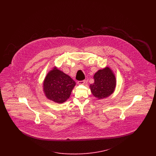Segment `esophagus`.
Wrapping results in <instances>:
<instances>
[{
  "label": "esophagus",
  "instance_id": "1",
  "mask_svg": "<svg viewBox=\"0 0 156 156\" xmlns=\"http://www.w3.org/2000/svg\"><path fill=\"white\" fill-rule=\"evenodd\" d=\"M85 81H82L78 82V85H83L85 83Z\"/></svg>",
  "mask_w": 156,
  "mask_h": 156
}]
</instances>
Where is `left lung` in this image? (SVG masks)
Wrapping results in <instances>:
<instances>
[{
  "mask_svg": "<svg viewBox=\"0 0 156 156\" xmlns=\"http://www.w3.org/2000/svg\"><path fill=\"white\" fill-rule=\"evenodd\" d=\"M94 82L89 85L92 95L97 99H102L111 96L116 86L115 73L110 67L99 69L94 76Z\"/></svg>",
  "mask_w": 156,
  "mask_h": 156,
  "instance_id": "8db88e82",
  "label": "left lung"
}]
</instances>
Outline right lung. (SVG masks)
<instances>
[{
  "label": "right lung",
  "mask_w": 156,
  "mask_h": 156,
  "mask_svg": "<svg viewBox=\"0 0 156 156\" xmlns=\"http://www.w3.org/2000/svg\"><path fill=\"white\" fill-rule=\"evenodd\" d=\"M75 82L68 75L53 67L46 75L43 89L46 98L57 104H62L70 97Z\"/></svg>",
  "instance_id": "1"
}]
</instances>
